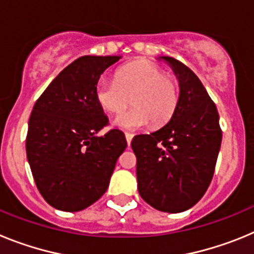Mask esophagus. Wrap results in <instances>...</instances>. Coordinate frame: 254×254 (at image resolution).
Here are the masks:
<instances>
[{"label":"esophagus","mask_w":254,"mask_h":254,"mask_svg":"<svg viewBox=\"0 0 254 254\" xmlns=\"http://www.w3.org/2000/svg\"><path fill=\"white\" fill-rule=\"evenodd\" d=\"M125 136H126V140H127V143H128V146H129V145H131L132 138H133V134H132V133H128V132H127V133H126Z\"/></svg>","instance_id":"34e87169"}]
</instances>
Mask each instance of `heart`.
I'll return each mask as SVG.
<instances>
[{
  "label": "heart",
  "instance_id": "b5f03b06",
  "mask_svg": "<svg viewBox=\"0 0 254 254\" xmlns=\"http://www.w3.org/2000/svg\"><path fill=\"white\" fill-rule=\"evenodd\" d=\"M133 108L118 114L113 126L125 131H138L152 123L160 127L169 122L179 103L176 80L164 75L149 61H136L121 67L114 81L100 80L95 86V99L108 113H120L129 103Z\"/></svg>",
  "mask_w": 254,
  "mask_h": 254
}]
</instances>
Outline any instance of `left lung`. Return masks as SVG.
<instances>
[{
	"instance_id": "obj_1",
	"label": "left lung",
	"mask_w": 254,
	"mask_h": 254,
	"mask_svg": "<svg viewBox=\"0 0 254 254\" xmlns=\"http://www.w3.org/2000/svg\"><path fill=\"white\" fill-rule=\"evenodd\" d=\"M165 61L179 81V103L167 125L132 140L138 193L159 211L177 214L196 205L214 176L221 145L216 105L202 82L179 61Z\"/></svg>"
}]
</instances>
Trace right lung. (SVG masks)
I'll return each instance as SVG.
<instances>
[{
	"label": "right lung",
	"mask_w": 254,
	"mask_h": 254,
	"mask_svg": "<svg viewBox=\"0 0 254 254\" xmlns=\"http://www.w3.org/2000/svg\"><path fill=\"white\" fill-rule=\"evenodd\" d=\"M121 56H84L68 64L34 104L26 156L35 185L55 208L76 212L105 193L117 159L127 147L125 134L107 126L95 86Z\"/></svg>",
	"instance_id": "obj_1"
}]
</instances>
